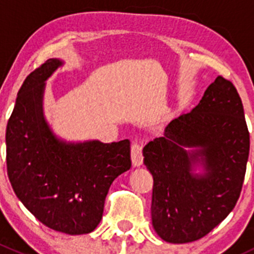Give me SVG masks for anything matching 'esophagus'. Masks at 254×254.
<instances>
[{
    "label": "esophagus",
    "instance_id": "1",
    "mask_svg": "<svg viewBox=\"0 0 254 254\" xmlns=\"http://www.w3.org/2000/svg\"><path fill=\"white\" fill-rule=\"evenodd\" d=\"M131 162L134 167H139L143 162V156H142V147L139 143L134 142L131 145Z\"/></svg>",
    "mask_w": 254,
    "mask_h": 254
}]
</instances>
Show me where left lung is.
Returning a JSON list of instances; mask_svg holds the SVG:
<instances>
[{
    "label": "left lung",
    "mask_w": 254,
    "mask_h": 254,
    "mask_svg": "<svg viewBox=\"0 0 254 254\" xmlns=\"http://www.w3.org/2000/svg\"><path fill=\"white\" fill-rule=\"evenodd\" d=\"M153 177L151 216L155 231L170 243L199 240L236 205L250 153L242 101L221 76L198 106L166 127L143 147ZM203 174H193L195 167Z\"/></svg>",
    "instance_id": "8db88e82"
}]
</instances>
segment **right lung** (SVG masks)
<instances>
[{
  "label": "right lung",
  "mask_w": 254,
  "mask_h": 254,
  "mask_svg": "<svg viewBox=\"0 0 254 254\" xmlns=\"http://www.w3.org/2000/svg\"><path fill=\"white\" fill-rule=\"evenodd\" d=\"M49 59L23 82L6 130L7 173L14 193L40 222L68 235L102 220L109 187L131 167L130 141L66 142L43 113L45 81L63 66Z\"/></svg>",
  "instance_id": "right-lung-1"
}]
</instances>
